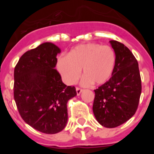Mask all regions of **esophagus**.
<instances>
[{
    "instance_id": "34e87169",
    "label": "esophagus",
    "mask_w": 154,
    "mask_h": 154,
    "mask_svg": "<svg viewBox=\"0 0 154 154\" xmlns=\"http://www.w3.org/2000/svg\"><path fill=\"white\" fill-rule=\"evenodd\" d=\"M82 89H80L79 87H76V93H77V95H80V93L82 92Z\"/></svg>"
}]
</instances>
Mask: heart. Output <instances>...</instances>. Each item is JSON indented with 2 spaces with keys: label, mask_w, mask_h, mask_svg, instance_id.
I'll return each instance as SVG.
<instances>
[{
  "label": "heart",
  "mask_w": 154,
  "mask_h": 154,
  "mask_svg": "<svg viewBox=\"0 0 154 154\" xmlns=\"http://www.w3.org/2000/svg\"><path fill=\"white\" fill-rule=\"evenodd\" d=\"M115 64L116 55L112 47L88 43L73 48L67 57H59L57 68L69 85L78 80L82 69L84 85H100L111 78Z\"/></svg>",
  "instance_id": "heart-1"
}]
</instances>
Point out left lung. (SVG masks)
I'll return each mask as SVG.
<instances>
[{"label":"left lung","mask_w":154,"mask_h":154,"mask_svg":"<svg viewBox=\"0 0 154 154\" xmlns=\"http://www.w3.org/2000/svg\"><path fill=\"white\" fill-rule=\"evenodd\" d=\"M116 54L112 77L95 89L92 110L102 126L114 128L126 123L138 108L142 85L137 60L126 46L110 41Z\"/></svg>","instance_id":"8db88e82"}]
</instances>
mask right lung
Returning a JSON list of instances; mask_svg holds the SVG:
<instances>
[{
  "instance_id": "obj_1",
  "label": "right lung",
  "mask_w": 154,
  "mask_h": 154,
  "mask_svg": "<svg viewBox=\"0 0 154 154\" xmlns=\"http://www.w3.org/2000/svg\"><path fill=\"white\" fill-rule=\"evenodd\" d=\"M55 45L45 42L26 51L14 72V99L23 120L46 134L62 131L68 120L67 103L76 96L75 86L62 82Z\"/></svg>"
}]
</instances>
